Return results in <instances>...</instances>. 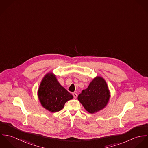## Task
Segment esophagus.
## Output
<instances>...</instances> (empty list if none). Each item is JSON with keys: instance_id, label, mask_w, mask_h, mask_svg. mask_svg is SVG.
<instances>
[{"instance_id": "obj_1", "label": "esophagus", "mask_w": 148, "mask_h": 148, "mask_svg": "<svg viewBox=\"0 0 148 148\" xmlns=\"http://www.w3.org/2000/svg\"><path fill=\"white\" fill-rule=\"evenodd\" d=\"M72 95H73V97H74L75 99H76V98L77 97V95L76 93H75V92H74V93H72Z\"/></svg>"}]
</instances>
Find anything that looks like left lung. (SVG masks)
I'll return each mask as SVG.
<instances>
[{
    "label": "left lung",
    "mask_w": 148,
    "mask_h": 148,
    "mask_svg": "<svg viewBox=\"0 0 148 148\" xmlns=\"http://www.w3.org/2000/svg\"><path fill=\"white\" fill-rule=\"evenodd\" d=\"M110 92L104 79L96 76L77 97L85 109L90 113H96L104 109L110 99Z\"/></svg>",
    "instance_id": "8db88e82"
}]
</instances>
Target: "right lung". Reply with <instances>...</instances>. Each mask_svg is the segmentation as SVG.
<instances>
[{
    "instance_id": "add662e5",
    "label": "right lung",
    "mask_w": 148,
    "mask_h": 148,
    "mask_svg": "<svg viewBox=\"0 0 148 148\" xmlns=\"http://www.w3.org/2000/svg\"><path fill=\"white\" fill-rule=\"evenodd\" d=\"M38 96L42 107L51 112L60 111L66 101L73 99V96L59 83L52 72L47 73L42 78Z\"/></svg>"
}]
</instances>
